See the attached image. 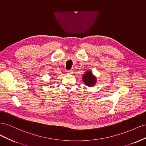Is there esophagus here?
Instances as JSON below:
<instances>
[{
	"label": "esophagus",
	"mask_w": 146,
	"mask_h": 146,
	"mask_svg": "<svg viewBox=\"0 0 146 146\" xmlns=\"http://www.w3.org/2000/svg\"><path fill=\"white\" fill-rule=\"evenodd\" d=\"M67 74H69V75H70V74H73V71L72 70H67Z\"/></svg>",
	"instance_id": "34e87169"
}]
</instances>
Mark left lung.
I'll use <instances>...</instances> for the list:
<instances>
[{
	"label": "left lung",
	"mask_w": 146,
	"mask_h": 146,
	"mask_svg": "<svg viewBox=\"0 0 146 146\" xmlns=\"http://www.w3.org/2000/svg\"><path fill=\"white\" fill-rule=\"evenodd\" d=\"M82 79L85 85L90 87L94 86L97 82L96 77L92 74V72L91 70H88V71L85 72V74L83 75Z\"/></svg>",
	"instance_id": "8db88e82"
}]
</instances>
